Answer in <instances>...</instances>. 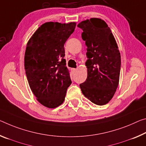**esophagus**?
<instances>
[{"mask_svg": "<svg viewBox=\"0 0 146 146\" xmlns=\"http://www.w3.org/2000/svg\"><path fill=\"white\" fill-rule=\"evenodd\" d=\"M71 70L73 71V72H75V71H77V69H75V68H73L72 69H71Z\"/></svg>", "mask_w": 146, "mask_h": 146, "instance_id": "34e87169", "label": "esophagus"}]
</instances>
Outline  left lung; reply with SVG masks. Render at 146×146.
I'll return each mask as SVG.
<instances>
[{"label":"left lung","mask_w":146,"mask_h":146,"mask_svg":"<svg viewBox=\"0 0 146 146\" xmlns=\"http://www.w3.org/2000/svg\"><path fill=\"white\" fill-rule=\"evenodd\" d=\"M77 27L83 31L88 58V77L80 88L92 103L104 105L113 98L119 83L121 56L116 41L107 24L101 19H87Z\"/></svg>","instance_id":"left-lung-1"}]
</instances>
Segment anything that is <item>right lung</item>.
Here are the masks:
<instances>
[{"label": "right lung", "mask_w": 146, "mask_h": 146, "mask_svg": "<svg viewBox=\"0 0 146 146\" xmlns=\"http://www.w3.org/2000/svg\"><path fill=\"white\" fill-rule=\"evenodd\" d=\"M75 27V23H45L27 43L25 73L37 100L46 107L54 108L63 103L72 82L64 59V44Z\"/></svg>", "instance_id": "right-lung-1"}]
</instances>
